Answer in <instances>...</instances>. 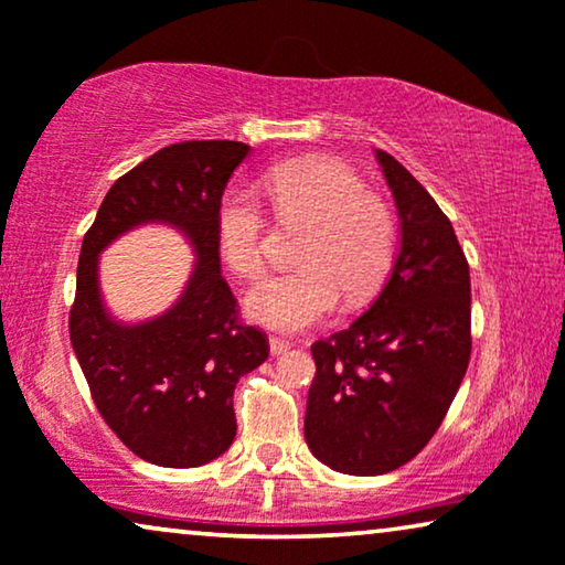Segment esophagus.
I'll return each mask as SVG.
<instances>
[{"mask_svg": "<svg viewBox=\"0 0 565 565\" xmlns=\"http://www.w3.org/2000/svg\"><path fill=\"white\" fill-rule=\"evenodd\" d=\"M288 350H290V342H285V339H277V337L269 339V354H273V358H277V354H282Z\"/></svg>", "mask_w": 565, "mask_h": 565, "instance_id": "34e87169", "label": "esophagus"}]
</instances>
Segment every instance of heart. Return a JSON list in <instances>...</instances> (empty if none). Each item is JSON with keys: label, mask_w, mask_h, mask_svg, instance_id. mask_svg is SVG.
<instances>
[{"label": "heart", "mask_w": 565, "mask_h": 565, "mask_svg": "<svg viewBox=\"0 0 565 565\" xmlns=\"http://www.w3.org/2000/svg\"><path fill=\"white\" fill-rule=\"evenodd\" d=\"M265 195L285 223L306 226L296 246L298 269L254 285L246 316L275 331L311 329L327 319L344 292L360 303L381 288L393 259L396 223L388 203L365 190L360 174L331 159L277 164L265 174ZM265 213L246 192H223L215 205V246L238 277L265 269Z\"/></svg>", "instance_id": "heart-1"}]
</instances>
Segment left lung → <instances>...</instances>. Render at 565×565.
Returning a JSON list of instances; mask_svg holds the SVG:
<instances>
[{
	"label": "left lung",
	"instance_id": "left-lung-1",
	"mask_svg": "<svg viewBox=\"0 0 565 565\" xmlns=\"http://www.w3.org/2000/svg\"><path fill=\"white\" fill-rule=\"evenodd\" d=\"M401 221L396 262L367 311L313 342L306 443L350 476L391 473L435 437L470 360V269L452 223L375 151Z\"/></svg>",
	"mask_w": 565,
	"mask_h": 565
}]
</instances>
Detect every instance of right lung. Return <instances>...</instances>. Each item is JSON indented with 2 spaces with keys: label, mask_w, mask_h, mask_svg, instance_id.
I'll use <instances>...</instances> for the list:
<instances>
[{
  "label": "right lung",
  "mask_w": 565,
  "mask_h": 565,
  "mask_svg": "<svg viewBox=\"0 0 565 565\" xmlns=\"http://www.w3.org/2000/svg\"><path fill=\"white\" fill-rule=\"evenodd\" d=\"M246 157L242 141L167 146L113 184L84 234L68 313L74 354L107 427L153 466L198 468L226 452L236 437L238 377L269 354L267 337L238 321L213 231L215 205ZM143 222L182 230L199 259L167 315L120 324L102 303L98 254Z\"/></svg>",
  "instance_id": "right-lung-1"
}]
</instances>
